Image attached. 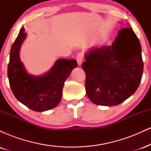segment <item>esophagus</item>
I'll return each instance as SVG.
<instances>
[{
  "label": "esophagus",
  "instance_id": "1",
  "mask_svg": "<svg viewBox=\"0 0 151 151\" xmlns=\"http://www.w3.org/2000/svg\"><path fill=\"white\" fill-rule=\"evenodd\" d=\"M76 59H77L78 65H81V63H82L83 59H84V55H83V54L81 52L78 53L77 57H76Z\"/></svg>",
  "mask_w": 151,
  "mask_h": 151
}]
</instances>
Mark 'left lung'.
<instances>
[{"label":"left lung","mask_w":151,"mask_h":151,"mask_svg":"<svg viewBox=\"0 0 151 151\" xmlns=\"http://www.w3.org/2000/svg\"><path fill=\"white\" fill-rule=\"evenodd\" d=\"M84 58L86 92L95 104H119L139 86L143 72L141 47L131 27L121 29L111 46L91 48Z\"/></svg>","instance_id":"left-lung-1"}]
</instances>
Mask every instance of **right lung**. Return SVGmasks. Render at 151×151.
<instances>
[{"label": "right lung", "instance_id": "add662e5", "mask_svg": "<svg viewBox=\"0 0 151 151\" xmlns=\"http://www.w3.org/2000/svg\"><path fill=\"white\" fill-rule=\"evenodd\" d=\"M22 27L11 47L8 77L12 91L20 103L35 111H45L59 104L65 81L77 67L75 60L60 59L49 72L41 76L27 73L19 52L26 33Z\"/></svg>", "mask_w": 151, "mask_h": 151}]
</instances>
